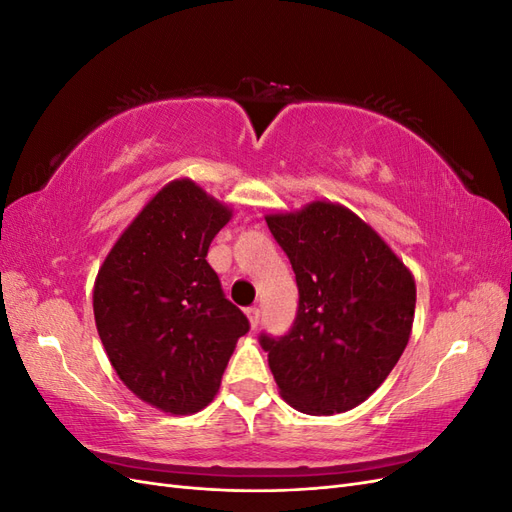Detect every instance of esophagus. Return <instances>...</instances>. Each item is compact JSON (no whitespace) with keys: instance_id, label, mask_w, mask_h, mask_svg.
<instances>
[{"instance_id":"esophagus-1","label":"esophagus","mask_w":512,"mask_h":512,"mask_svg":"<svg viewBox=\"0 0 512 512\" xmlns=\"http://www.w3.org/2000/svg\"><path fill=\"white\" fill-rule=\"evenodd\" d=\"M247 318H250V324H252V329H256V327H258V322H260V309H258L256 305H252V307H247Z\"/></svg>"}]
</instances>
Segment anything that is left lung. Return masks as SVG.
Returning a JSON list of instances; mask_svg holds the SVG:
<instances>
[{
	"instance_id": "8db88e82",
	"label": "left lung",
	"mask_w": 512,
	"mask_h": 512,
	"mask_svg": "<svg viewBox=\"0 0 512 512\" xmlns=\"http://www.w3.org/2000/svg\"><path fill=\"white\" fill-rule=\"evenodd\" d=\"M299 288L282 337L260 335L282 397L305 414L352 410L374 393L406 350L414 277L378 232L342 205L316 200L267 215Z\"/></svg>"
}]
</instances>
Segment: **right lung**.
I'll return each mask as SVG.
<instances>
[{"label":"right lung","mask_w":512,"mask_h":512,"mask_svg":"<svg viewBox=\"0 0 512 512\" xmlns=\"http://www.w3.org/2000/svg\"><path fill=\"white\" fill-rule=\"evenodd\" d=\"M232 211L190 179L153 196L108 252L94 316L117 376L147 404L194 414L220 389L250 322L207 262Z\"/></svg>","instance_id":"1"}]
</instances>
